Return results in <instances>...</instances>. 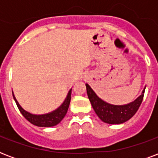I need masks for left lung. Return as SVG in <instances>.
<instances>
[{
	"label": "left lung",
	"instance_id": "obj_1",
	"mask_svg": "<svg viewBox=\"0 0 158 158\" xmlns=\"http://www.w3.org/2000/svg\"><path fill=\"white\" fill-rule=\"evenodd\" d=\"M85 85L89 101L97 115L102 121L111 125L122 124L134 116L141 105L146 89L145 86L141 95L130 103L125 105H113L100 98L89 84H86Z\"/></svg>",
	"mask_w": 158,
	"mask_h": 158
}]
</instances>
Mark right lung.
I'll return each instance as SVG.
<instances>
[{"label":"right lung","instance_id":"add662e5","mask_svg":"<svg viewBox=\"0 0 158 158\" xmlns=\"http://www.w3.org/2000/svg\"><path fill=\"white\" fill-rule=\"evenodd\" d=\"M71 90L72 89H70L68 92L66 98L59 107H57L56 110H52L51 112L41 114V115L33 114V113L28 112V111L24 110L19 105L18 101L16 100L13 92H12V94H13L14 100L16 102V105L18 106L19 110H20L21 114L23 115V117L25 118L28 121H29L31 124H33L36 126H38V127H52V126L58 125L63 120L64 115H66L69 102H70V99H71Z\"/></svg>","mask_w":158,"mask_h":158}]
</instances>
